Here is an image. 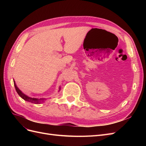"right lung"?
Returning a JSON list of instances; mask_svg holds the SVG:
<instances>
[{"label": "right lung", "instance_id": "add662e5", "mask_svg": "<svg viewBox=\"0 0 146 146\" xmlns=\"http://www.w3.org/2000/svg\"><path fill=\"white\" fill-rule=\"evenodd\" d=\"M13 82H14V85H15V89H16V92H17V94H18L19 96L21 97V98L22 99H23L24 100L29 102H31V103L35 104H41V103L44 102V101L46 100V99H44V98H41V99L32 98H30V97H29L28 96L25 95V94H24L23 92H22V91L19 89L18 87L17 86L16 84V83H15V81L14 80H13ZM60 90H61V87L60 86V87H59V91H58V92L60 91Z\"/></svg>", "mask_w": 146, "mask_h": 146}]
</instances>
